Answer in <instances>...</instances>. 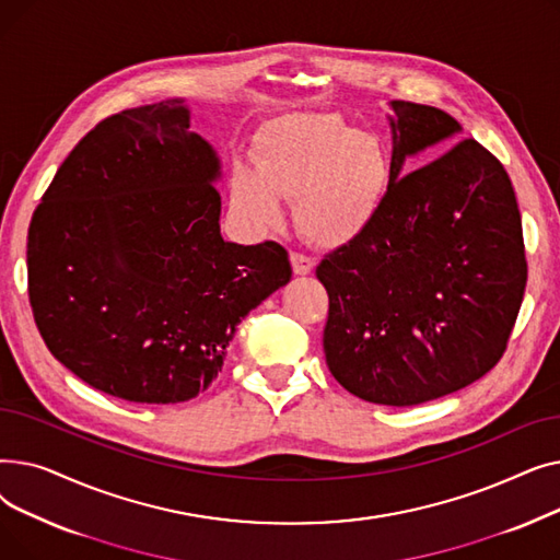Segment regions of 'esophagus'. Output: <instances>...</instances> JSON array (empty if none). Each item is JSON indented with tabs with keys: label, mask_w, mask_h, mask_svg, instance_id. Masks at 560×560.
<instances>
[{
	"label": "esophagus",
	"mask_w": 560,
	"mask_h": 560,
	"mask_svg": "<svg viewBox=\"0 0 560 560\" xmlns=\"http://www.w3.org/2000/svg\"><path fill=\"white\" fill-rule=\"evenodd\" d=\"M290 262H292V270H295V275H308L315 265V260L302 252H292Z\"/></svg>",
	"instance_id": "34e87169"
}]
</instances>
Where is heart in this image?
<instances>
[{"label":"heart","mask_w":560,"mask_h":560,"mask_svg":"<svg viewBox=\"0 0 560 560\" xmlns=\"http://www.w3.org/2000/svg\"><path fill=\"white\" fill-rule=\"evenodd\" d=\"M256 170L235 163L233 209L256 229L281 222L279 197L295 199V220L319 247H340L374 220L390 186V156L376 136L338 115H292L256 147Z\"/></svg>","instance_id":"heart-1"}]
</instances>
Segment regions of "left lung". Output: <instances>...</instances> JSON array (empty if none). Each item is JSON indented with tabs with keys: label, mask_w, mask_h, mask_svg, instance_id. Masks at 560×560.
<instances>
[{
	"label": "left lung",
	"mask_w": 560,
	"mask_h": 560,
	"mask_svg": "<svg viewBox=\"0 0 560 560\" xmlns=\"http://www.w3.org/2000/svg\"><path fill=\"white\" fill-rule=\"evenodd\" d=\"M390 186L374 220L317 265L329 292L325 357L372 404L416 406L475 384L504 357L526 256L509 172L475 138L404 174L406 156L447 147L445 110L395 100ZM440 150V147H438Z\"/></svg>",
	"instance_id": "8db88e82"
}]
</instances>
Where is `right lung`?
Instances as JSON below:
<instances>
[{"label":"right lung","mask_w":560,"mask_h":560,"mask_svg":"<svg viewBox=\"0 0 560 560\" xmlns=\"http://www.w3.org/2000/svg\"><path fill=\"white\" fill-rule=\"evenodd\" d=\"M220 163L182 100L115 113L61 163L26 238L51 354L136 404L197 397L241 319L292 277L285 247L224 243Z\"/></svg>","instance_id":"obj_1"}]
</instances>
